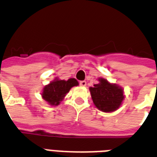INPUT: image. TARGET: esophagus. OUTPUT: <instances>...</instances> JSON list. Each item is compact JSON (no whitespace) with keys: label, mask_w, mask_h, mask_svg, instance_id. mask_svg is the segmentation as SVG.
I'll return each instance as SVG.
<instances>
[{"label":"esophagus","mask_w":157,"mask_h":157,"mask_svg":"<svg viewBox=\"0 0 157 157\" xmlns=\"http://www.w3.org/2000/svg\"><path fill=\"white\" fill-rule=\"evenodd\" d=\"M80 86H86V81H80Z\"/></svg>","instance_id":"obj_1"}]
</instances>
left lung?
Returning <instances> with one entry per match:
<instances>
[{
	"mask_svg": "<svg viewBox=\"0 0 157 157\" xmlns=\"http://www.w3.org/2000/svg\"><path fill=\"white\" fill-rule=\"evenodd\" d=\"M90 88L91 98L96 107L103 112H112L119 108L124 99V91L117 84H111L103 78Z\"/></svg>",
	"mask_w": 157,
	"mask_h": 157,
	"instance_id": "1",
	"label": "left lung"
}]
</instances>
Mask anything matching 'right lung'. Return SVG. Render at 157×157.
<instances>
[{
  "label": "right lung",
  "mask_w": 157,
  "mask_h": 157,
  "mask_svg": "<svg viewBox=\"0 0 157 157\" xmlns=\"http://www.w3.org/2000/svg\"><path fill=\"white\" fill-rule=\"evenodd\" d=\"M78 85V81L75 78H70L67 81L56 78L44 87L41 95L43 99L48 102L49 104L57 106L63 99L71 87Z\"/></svg>",
  "instance_id": "add662e5"
}]
</instances>
